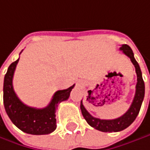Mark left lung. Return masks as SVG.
Wrapping results in <instances>:
<instances>
[{"label": "left lung", "instance_id": "8db88e82", "mask_svg": "<svg viewBox=\"0 0 150 150\" xmlns=\"http://www.w3.org/2000/svg\"><path fill=\"white\" fill-rule=\"evenodd\" d=\"M119 50H122L123 53H125L128 57H129L131 62L135 66L136 73L137 76V82L136 85L135 96L128 111L124 115L115 119H100V118H97L91 115L84 107L82 100L81 101V113L84 117V118L86 119V121L88 122V124L93 128L103 131V132H117V131H121L123 129H126L127 127H129L138 115L142 103H143V98H144L145 86H144V81L142 76V71L140 69L139 64L137 63V62L136 61L134 57L132 50L127 45H123L119 48Z\"/></svg>", "mask_w": 150, "mask_h": 150}]
</instances>
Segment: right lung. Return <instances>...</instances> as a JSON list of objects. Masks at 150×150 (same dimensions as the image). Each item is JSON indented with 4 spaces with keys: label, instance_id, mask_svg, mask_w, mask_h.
I'll return each mask as SVG.
<instances>
[{
    "label": "right lung",
    "instance_id": "obj_1",
    "mask_svg": "<svg viewBox=\"0 0 150 150\" xmlns=\"http://www.w3.org/2000/svg\"><path fill=\"white\" fill-rule=\"evenodd\" d=\"M19 59L10 64L4 77L3 103L6 112L15 126L27 134H50L57 128L56 110L58 104L69 99L75 84L69 88L57 91L51 101L45 108L38 109L28 106L21 102L13 87V74Z\"/></svg>",
    "mask_w": 150,
    "mask_h": 150
}]
</instances>
